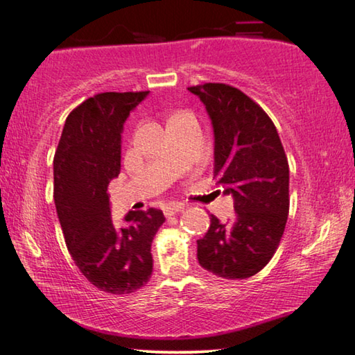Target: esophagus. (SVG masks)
<instances>
[{
	"label": "esophagus",
	"mask_w": 355,
	"mask_h": 355,
	"mask_svg": "<svg viewBox=\"0 0 355 355\" xmlns=\"http://www.w3.org/2000/svg\"><path fill=\"white\" fill-rule=\"evenodd\" d=\"M184 207H185V206L182 205V202H173V205L166 206V207L164 209V212H165L166 217H171V216H176V214L181 212Z\"/></svg>",
	"instance_id": "1"
}]
</instances>
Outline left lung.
I'll use <instances>...</instances> for the list:
<instances>
[{"mask_svg": "<svg viewBox=\"0 0 355 355\" xmlns=\"http://www.w3.org/2000/svg\"><path fill=\"white\" fill-rule=\"evenodd\" d=\"M205 103L214 129V178L234 200V217L211 226L198 263L214 275L243 280L263 269L280 243L289 212V166L269 116L237 88H189Z\"/></svg>", "mask_w": 355, "mask_h": 355, "instance_id": "1", "label": "left lung"}]
</instances>
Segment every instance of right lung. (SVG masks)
<instances>
[{
	"label": "right lung",
	"instance_id": "obj_1",
	"mask_svg": "<svg viewBox=\"0 0 355 355\" xmlns=\"http://www.w3.org/2000/svg\"><path fill=\"white\" fill-rule=\"evenodd\" d=\"M149 91L102 92L67 116L53 159L55 206L72 259L91 284L130 294L153 274L150 243L165 222L160 209L112 220L108 184L121 171V133Z\"/></svg>",
	"mask_w": 355,
	"mask_h": 355
}]
</instances>
